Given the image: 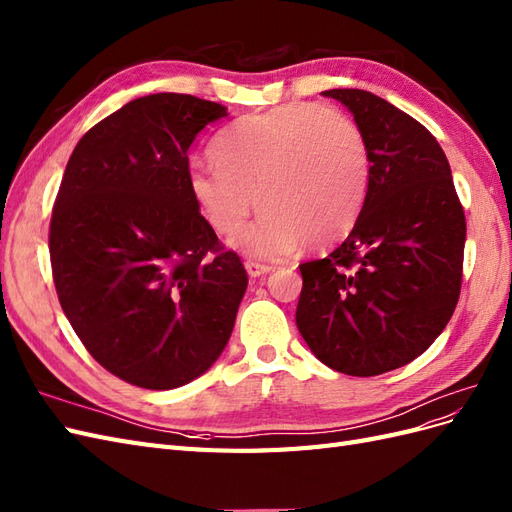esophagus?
Here are the masks:
<instances>
[{
    "label": "esophagus",
    "instance_id": "1",
    "mask_svg": "<svg viewBox=\"0 0 512 512\" xmlns=\"http://www.w3.org/2000/svg\"><path fill=\"white\" fill-rule=\"evenodd\" d=\"M244 268H246L248 276H253V279H257V276H264V274H268V272L272 270V268L266 266V264H257V261H246Z\"/></svg>",
    "mask_w": 512,
    "mask_h": 512
}]
</instances>
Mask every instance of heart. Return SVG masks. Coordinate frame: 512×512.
Returning <instances> with one entry per match:
<instances>
[{"label":"heart","instance_id":"heart-1","mask_svg":"<svg viewBox=\"0 0 512 512\" xmlns=\"http://www.w3.org/2000/svg\"><path fill=\"white\" fill-rule=\"evenodd\" d=\"M219 165H193L188 195L218 236L236 233L242 253L283 259L313 240L330 244L352 229L369 193L367 139L345 113L296 102L244 115L214 143Z\"/></svg>","mask_w":512,"mask_h":512}]
</instances>
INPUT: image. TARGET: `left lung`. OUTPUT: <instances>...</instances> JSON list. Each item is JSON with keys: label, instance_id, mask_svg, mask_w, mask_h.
Wrapping results in <instances>:
<instances>
[{"label": "left lung", "instance_id": "left-lung-1", "mask_svg": "<svg viewBox=\"0 0 512 512\" xmlns=\"http://www.w3.org/2000/svg\"><path fill=\"white\" fill-rule=\"evenodd\" d=\"M367 139L369 193L341 246L300 266L296 324L326 367L373 377L412 362L455 313L465 214L429 130L364 90H328Z\"/></svg>", "mask_w": 512, "mask_h": 512}]
</instances>
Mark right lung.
I'll return each instance as SVG.
<instances>
[{
    "label": "right lung",
    "instance_id": "add662e5",
    "mask_svg": "<svg viewBox=\"0 0 512 512\" xmlns=\"http://www.w3.org/2000/svg\"><path fill=\"white\" fill-rule=\"evenodd\" d=\"M227 109L191 94L130 100L87 130L57 193L49 253L64 315L124 382L171 390L231 337L248 276L188 195V148Z\"/></svg>",
    "mask_w": 512,
    "mask_h": 512
}]
</instances>
